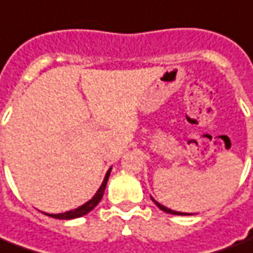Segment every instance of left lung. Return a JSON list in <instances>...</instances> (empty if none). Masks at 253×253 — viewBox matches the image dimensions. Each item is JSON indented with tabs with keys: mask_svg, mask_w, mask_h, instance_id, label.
Masks as SVG:
<instances>
[{
	"mask_svg": "<svg viewBox=\"0 0 253 253\" xmlns=\"http://www.w3.org/2000/svg\"><path fill=\"white\" fill-rule=\"evenodd\" d=\"M151 200H153V203L156 204V205H157V207H158V208H160V210L164 211V212H167V213H170V215H190V213H184V212H177V211L169 210V208L164 207V205H161V204H160V203H157V201H156V200H154V198H153V197H151Z\"/></svg>",
	"mask_w": 253,
	"mask_h": 253,
	"instance_id": "8db88e82",
	"label": "left lung"
}]
</instances>
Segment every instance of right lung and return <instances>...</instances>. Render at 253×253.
Listing matches in <instances>:
<instances>
[{
	"mask_svg": "<svg viewBox=\"0 0 253 253\" xmlns=\"http://www.w3.org/2000/svg\"><path fill=\"white\" fill-rule=\"evenodd\" d=\"M110 172H111V168L107 170V173H106V176H104L103 179V183L100 184V187L97 189V191L95 193V196L92 197L89 201H86V203L83 204L81 207H78L76 210L67 211V212H64V213H45V215H48V216L50 217H55V219H66V220H70V219L81 217L84 216V215H86V213H89L90 211L93 210L97 204L100 203V200H102V197H103L104 189H106V184H107V180H109Z\"/></svg>",
	"mask_w": 253,
	"mask_h": 253,
	"instance_id": "obj_1",
	"label": "right lung"
}]
</instances>
